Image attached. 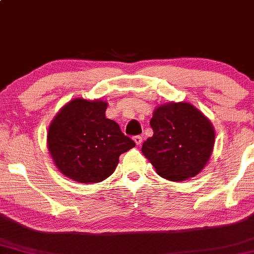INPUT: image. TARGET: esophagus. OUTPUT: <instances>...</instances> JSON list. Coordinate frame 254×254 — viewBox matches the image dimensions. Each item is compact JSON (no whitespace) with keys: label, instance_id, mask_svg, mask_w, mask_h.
<instances>
[{"label":"esophagus","instance_id":"34e87169","mask_svg":"<svg viewBox=\"0 0 254 254\" xmlns=\"http://www.w3.org/2000/svg\"><path fill=\"white\" fill-rule=\"evenodd\" d=\"M133 141H135V143H136V145H141L142 144V136H135L133 137Z\"/></svg>","mask_w":254,"mask_h":254}]
</instances>
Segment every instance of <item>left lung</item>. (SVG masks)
<instances>
[{
  "label": "left lung",
  "instance_id": "1",
  "mask_svg": "<svg viewBox=\"0 0 254 254\" xmlns=\"http://www.w3.org/2000/svg\"><path fill=\"white\" fill-rule=\"evenodd\" d=\"M153 136L142 153L160 177L183 182L200 173L215 144L211 122L190 103H166L157 106L150 119Z\"/></svg>",
  "mask_w": 254,
  "mask_h": 254
}]
</instances>
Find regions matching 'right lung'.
I'll return each instance as SVG.
<instances>
[{"mask_svg": "<svg viewBox=\"0 0 254 254\" xmlns=\"http://www.w3.org/2000/svg\"><path fill=\"white\" fill-rule=\"evenodd\" d=\"M107 101L75 98L49 125L48 149L58 171L81 184L100 183L113 173L119 156L135 147L115 121L106 118Z\"/></svg>", "mask_w": 254, "mask_h": 254, "instance_id": "obj_1", "label": "right lung"}]
</instances>
